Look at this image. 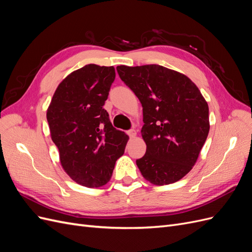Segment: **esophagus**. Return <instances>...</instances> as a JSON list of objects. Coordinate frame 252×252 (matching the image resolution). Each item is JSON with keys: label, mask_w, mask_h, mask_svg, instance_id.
Listing matches in <instances>:
<instances>
[{"label": "esophagus", "mask_w": 252, "mask_h": 252, "mask_svg": "<svg viewBox=\"0 0 252 252\" xmlns=\"http://www.w3.org/2000/svg\"><path fill=\"white\" fill-rule=\"evenodd\" d=\"M127 133H128L129 136H130V138H134V136L136 135V132H135L134 129H130V130L127 131Z\"/></svg>", "instance_id": "esophagus-1"}]
</instances>
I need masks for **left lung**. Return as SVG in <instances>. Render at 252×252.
<instances>
[{
    "mask_svg": "<svg viewBox=\"0 0 252 252\" xmlns=\"http://www.w3.org/2000/svg\"><path fill=\"white\" fill-rule=\"evenodd\" d=\"M143 107L146 154L136 159L145 180L162 186L192 169L209 132V108L185 74L161 65L117 67Z\"/></svg>",
    "mask_w": 252,
    "mask_h": 252,
    "instance_id": "8db88e82",
    "label": "left lung"
}]
</instances>
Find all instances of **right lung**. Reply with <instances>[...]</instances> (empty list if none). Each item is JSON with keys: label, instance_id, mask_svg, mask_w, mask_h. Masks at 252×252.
Returning a JSON list of instances; mask_svg holds the SVG:
<instances>
[{"label": "right lung", "instance_id": "add662e5", "mask_svg": "<svg viewBox=\"0 0 252 252\" xmlns=\"http://www.w3.org/2000/svg\"><path fill=\"white\" fill-rule=\"evenodd\" d=\"M114 78L113 66L85 65L59 84L47 109L61 165L74 182L88 188L107 184L129 139L112 126L103 108Z\"/></svg>", "mask_w": 252, "mask_h": 252}]
</instances>
